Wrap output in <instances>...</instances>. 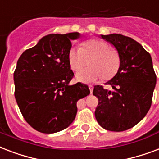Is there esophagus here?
Instances as JSON below:
<instances>
[{"mask_svg":"<svg viewBox=\"0 0 159 159\" xmlns=\"http://www.w3.org/2000/svg\"><path fill=\"white\" fill-rule=\"evenodd\" d=\"M88 87H89L91 93H92V92H93V88H94V87H93V86H92V85H89V86H88Z\"/></svg>","mask_w":159,"mask_h":159,"instance_id":"34e87169","label":"esophagus"}]
</instances>
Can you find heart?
<instances>
[{"label":"heart","instance_id":"obj_1","mask_svg":"<svg viewBox=\"0 0 159 159\" xmlns=\"http://www.w3.org/2000/svg\"><path fill=\"white\" fill-rule=\"evenodd\" d=\"M92 58V60L91 58ZM91 69L79 71L76 78L83 83H92L98 79H111L117 73L120 66V56L118 51L111 48L108 43L99 39H91L82 43V48L72 47L68 53L70 67L77 72L86 64Z\"/></svg>","mask_w":159,"mask_h":159}]
</instances>
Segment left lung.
<instances>
[{
    "mask_svg": "<svg viewBox=\"0 0 159 159\" xmlns=\"http://www.w3.org/2000/svg\"><path fill=\"white\" fill-rule=\"evenodd\" d=\"M120 56V66L113 78L106 82L113 91L95 86L98 98L95 116L105 129L116 132L132 128L150 109L157 77L150 54L133 39L120 34H101Z\"/></svg>",
    "mask_w": 159,
    "mask_h": 159,
    "instance_id": "obj_1",
    "label": "left lung"
}]
</instances>
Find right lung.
<instances>
[{"label": "right lung", "instance_id": "obj_1", "mask_svg": "<svg viewBox=\"0 0 159 159\" xmlns=\"http://www.w3.org/2000/svg\"><path fill=\"white\" fill-rule=\"evenodd\" d=\"M79 33L50 34L24 52L14 72L15 97L26 122L39 132L67 128L77 112V102L90 94L87 85H70L73 77L68 53Z\"/></svg>", "mask_w": 159, "mask_h": 159}]
</instances>
